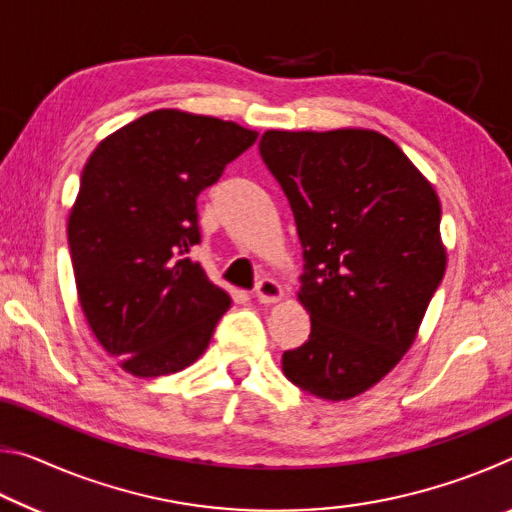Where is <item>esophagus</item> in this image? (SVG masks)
Returning <instances> with one entry per match:
<instances>
[{
    "instance_id": "obj_1",
    "label": "esophagus",
    "mask_w": 512,
    "mask_h": 512,
    "mask_svg": "<svg viewBox=\"0 0 512 512\" xmlns=\"http://www.w3.org/2000/svg\"><path fill=\"white\" fill-rule=\"evenodd\" d=\"M255 296L262 305H273V302L284 298V289L275 280H271V277H264V280H259L257 284Z\"/></svg>"
}]
</instances>
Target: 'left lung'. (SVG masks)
I'll list each match as a JSON object with an SVG mask.
<instances>
[{"label": "left lung", "mask_w": 512, "mask_h": 512, "mask_svg": "<svg viewBox=\"0 0 512 512\" xmlns=\"http://www.w3.org/2000/svg\"><path fill=\"white\" fill-rule=\"evenodd\" d=\"M259 153L289 198L305 259L298 300L311 332L282 354V370L320 400H352L400 363L443 280L438 194L368 128L266 131Z\"/></svg>", "instance_id": "8db88e82"}]
</instances>
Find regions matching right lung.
<instances>
[{
    "label": "right lung",
    "mask_w": 512,
    "mask_h": 512,
    "mask_svg": "<svg viewBox=\"0 0 512 512\" xmlns=\"http://www.w3.org/2000/svg\"><path fill=\"white\" fill-rule=\"evenodd\" d=\"M257 133L173 108L119 128L85 162L67 221L76 291L101 348L135 377L201 357L230 296L189 250L201 244L196 196Z\"/></svg>",
    "instance_id": "obj_1"
}]
</instances>
